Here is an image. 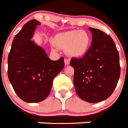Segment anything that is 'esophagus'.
I'll return each mask as SVG.
<instances>
[{"label": "esophagus", "instance_id": "obj_1", "mask_svg": "<svg viewBox=\"0 0 128 128\" xmlns=\"http://www.w3.org/2000/svg\"><path fill=\"white\" fill-rule=\"evenodd\" d=\"M64 62H65V65H68L70 63V60L68 58H65L64 60Z\"/></svg>", "mask_w": 128, "mask_h": 128}]
</instances>
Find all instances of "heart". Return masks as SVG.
I'll use <instances>...</instances> for the list:
<instances>
[{"label":"heart","instance_id":"obj_1","mask_svg":"<svg viewBox=\"0 0 128 128\" xmlns=\"http://www.w3.org/2000/svg\"><path fill=\"white\" fill-rule=\"evenodd\" d=\"M90 36L84 30H72L59 34L54 43L58 47L66 50L73 57H81L87 52L90 44Z\"/></svg>","mask_w":128,"mask_h":128}]
</instances>
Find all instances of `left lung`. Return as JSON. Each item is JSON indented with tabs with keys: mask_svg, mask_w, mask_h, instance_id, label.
<instances>
[{
	"mask_svg": "<svg viewBox=\"0 0 128 128\" xmlns=\"http://www.w3.org/2000/svg\"><path fill=\"white\" fill-rule=\"evenodd\" d=\"M91 46L81 58L70 60L76 92L82 100L100 102L112 94L120 74L119 54L113 39L102 30L90 28Z\"/></svg>",
	"mask_w": 128,
	"mask_h": 128,
	"instance_id": "8db88e82",
	"label": "left lung"
}]
</instances>
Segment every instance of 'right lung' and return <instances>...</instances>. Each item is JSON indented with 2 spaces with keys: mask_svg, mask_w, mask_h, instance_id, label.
Here are the masks:
<instances>
[{
  "mask_svg": "<svg viewBox=\"0 0 128 128\" xmlns=\"http://www.w3.org/2000/svg\"><path fill=\"white\" fill-rule=\"evenodd\" d=\"M40 23L31 20L15 35L8 58V75L13 90L27 102L42 101L49 95L54 78L63 70V57L52 61L30 40Z\"/></svg>",
  "mask_w": 128,
  "mask_h": 128,
  "instance_id": "add662e5",
  "label": "right lung"
}]
</instances>
